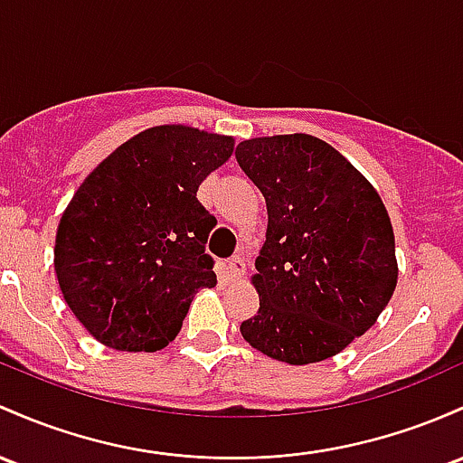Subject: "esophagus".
<instances>
[{
	"instance_id": "esophagus-1",
	"label": "esophagus",
	"mask_w": 463,
	"mask_h": 463,
	"mask_svg": "<svg viewBox=\"0 0 463 463\" xmlns=\"http://www.w3.org/2000/svg\"><path fill=\"white\" fill-rule=\"evenodd\" d=\"M243 268H246V266H243V259H241L240 255H232V257L226 261V270H228V274H231L232 279L241 277Z\"/></svg>"
}]
</instances>
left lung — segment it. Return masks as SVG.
Listing matches in <instances>:
<instances>
[{"instance_id": "8db88e82", "label": "left lung", "mask_w": 463, "mask_h": 463, "mask_svg": "<svg viewBox=\"0 0 463 463\" xmlns=\"http://www.w3.org/2000/svg\"><path fill=\"white\" fill-rule=\"evenodd\" d=\"M235 157L268 206L252 277L259 309L241 323V336L281 363L332 358L372 327L398 283L387 208L314 136L243 140Z\"/></svg>"}]
</instances>
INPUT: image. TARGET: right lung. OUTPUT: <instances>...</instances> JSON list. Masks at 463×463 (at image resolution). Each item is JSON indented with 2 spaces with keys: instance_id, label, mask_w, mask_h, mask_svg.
Segmentation results:
<instances>
[{
  "instance_id": "1",
  "label": "right lung",
  "mask_w": 463,
  "mask_h": 463,
  "mask_svg": "<svg viewBox=\"0 0 463 463\" xmlns=\"http://www.w3.org/2000/svg\"><path fill=\"white\" fill-rule=\"evenodd\" d=\"M228 136L151 127L105 157L61 217L54 270L83 327L118 352H157L193 297L215 288L206 252L215 217L197 200L232 154Z\"/></svg>"
}]
</instances>
